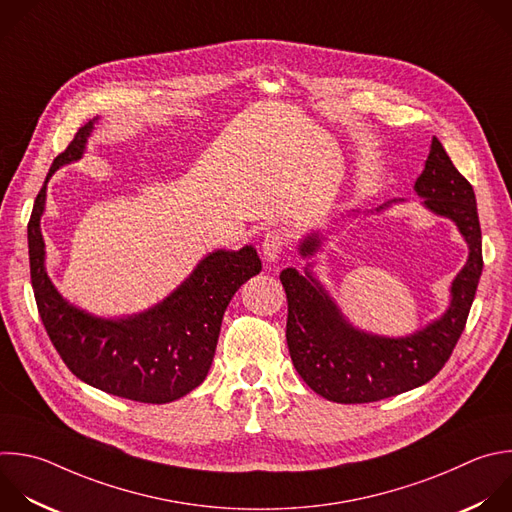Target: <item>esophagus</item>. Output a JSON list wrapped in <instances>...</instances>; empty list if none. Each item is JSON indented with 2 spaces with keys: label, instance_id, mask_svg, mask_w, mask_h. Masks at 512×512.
<instances>
[{
  "label": "esophagus",
  "instance_id": "34e87169",
  "mask_svg": "<svg viewBox=\"0 0 512 512\" xmlns=\"http://www.w3.org/2000/svg\"><path fill=\"white\" fill-rule=\"evenodd\" d=\"M287 247V233L283 229H271L263 241V255L267 261H277Z\"/></svg>",
  "mask_w": 512,
  "mask_h": 512
}]
</instances>
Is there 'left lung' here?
<instances>
[{
  "instance_id": "1",
  "label": "left lung",
  "mask_w": 512,
  "mask_h": 512,
  "mask_svg": "<svg viewBox=\"0 0 512 512\" xmlns=\"http://www.w3.org/2000/svg\"><path fill=\"white\" fill-rule=\"evenodd\" d=\"M414 191L428 211L450 219L468 245L466 265L452 281L450 305L440 319L406 337L368 333L346 319L313 277L311 265L305 275L293 267L279 275L287 293L285 335L293 366L325 400L366 404L414 390L444 368L464 331L482 273L480 223L472 185L458 173L436 136ZM319 247L321 235L311 233L301 241L299 253L313 257Z\"/></svg>"
}]
</instances>
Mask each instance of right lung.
Segmentation results:
<instances>
[{"label": "right lung", "instance_id": "1", "mask_svg": "<svg viewBox=\"0 0 512 512\" xmlns=\"http://www.w3.org/2000/svg\"><path fill=\"white\" fill-rule=\"evenodd\" d=\"M94 120L58 154L28 223L30 273L42 323L68 370L82 382L134 402L166 404L187 396L209 374L221 321L235 291L261 271L253 245L213 251L154 307L120 319L96 317L68 303L46 273L40 219L46 185L64 164L80 160Z\"/></svg>", "mask_w": 512, "mask_h": 512}]
</instances>
